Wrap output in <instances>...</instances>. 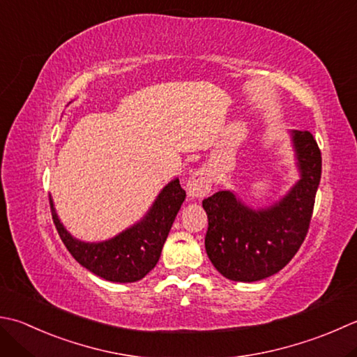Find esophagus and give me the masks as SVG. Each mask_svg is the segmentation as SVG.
Wrapping results in <instances>:
<instances>
[{"mask_svg": "<svg viewBox=\"0 0 357 357\" xmlns=\"http://www.w3.org/2000/svg\"><path fill=\"white\" fill-rule=\"evenodd\" d=\"M212 187V179L211 174L206 169H199L197 172L192 173V176L188 178L187 184H185V190L190 199H198V198H204L206 195L211 192Z\"/></svg>", "mask_w": 357, "mask_h": 357, "instance_id": "1", "label": "esophagus"}]
</instances>
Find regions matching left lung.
Wrapping results in <instances>:
<instances>
[{
  "label": "left lung",
  "instance_id": "8db88e82",
  "mask_svg": "<svg viewBox=\"0 0 357 357\" xmlns=\"http://www.w3.org/2000/svg\"><path fill=\"white\" fill-rule=\"evenodd\" d=\"M298 181L264 207H250L232 190L202 201L207 213L206 252L216 271L234 282L277 274L302 246L322 174V156L310 131L289 130Z\"/></svg>",
  "mask_w": 357,
  "mask_h": 357
}]
</instances>
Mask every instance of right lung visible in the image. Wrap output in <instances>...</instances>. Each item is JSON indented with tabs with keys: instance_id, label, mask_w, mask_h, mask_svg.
Wrapping results in <instances>:
<instances>
[{
	"instance_id": "1",
	"label": "right lung",
	"mask_w": 357,
	"mask_h": 357,
	"mask_svg": "<svg viewBox=\"0 0 357 357\" xmlns=\"http://www.w3.org/2000/svg\"><path fill=\"white\" fill-rule=\"evenodd\" d=\"M184 199V188L179 179L174 178L159 192L149 212L137 222L113 238L91 243L75 238L68 232L49 197L54 225L66 249L83 268L114 283L137 282L156 266Z\"/></svg>"
}]
</instances>
